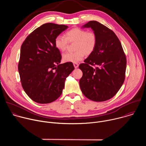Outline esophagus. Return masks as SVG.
<instances>
[{"mask_svg": "<svg viewBox=\"0 0 146 146\" xmlns=\"http://www.w3.org/2000/svg\"><path fill=\"white\" fill-rule=\"evenodd\" d=\"M73 65L75 68H77L78 67V64H77V63H74Z\"/></svg>", "mask_w": 146, "mask_h": 146, "instance_id": "esophagus-1", "label": "esophagus"}]
</instances>
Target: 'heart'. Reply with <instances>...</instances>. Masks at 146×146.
Returning <instances> with one entry per match:
<instances>
[{
	"label": "heart",
	"mask_w": 146,
	"mask_h": 146,
	"mask_svg": "<svg viewBox=\"0 0 146 146\" xmlns=\"http://www.w3.org/2000/svg\"><path fill=\"white\" fill-rule=\"evenodd\" d=\"M65 36L58 35L54 39V45L59 51H65L69 43H75L73 52H66L63 55V60L66 62H77L81 60L86 55H90L95 50L98 38L94 32H88L80 28H74L66 32Z\"/></svg>",
	"instance_id": "1"
}]
</instances>
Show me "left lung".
<instances>
[{
  "label": "left lung",
  "instance_id": "1",
  "mask_svg": "<svg viewBox=\"0 0 146 146\" xmlns=\"http://www.w3.org/2000/svg\"><path fill=\"white\" fill-rule=\"evenodd\" d=\"M82 27L91 28L98 42L94 52L79 65L82 72L80 88L91 100L106 101L113 98L123 84L126 56L119 40L110 29L96 21H91Z\"/></svg>",
  "mask_w": 146,
  "mask_h": 146
}]
</instances>
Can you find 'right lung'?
Here are the masks:
<instances>
[{"label": "right lung", "mask_w": 146, "mask_h": 146, "mask_svg": "<svg viewBox=\"0 0 146 146\" xmlns=\"http://www.w3.org/2000/svg\"><path fill=\"white\" fill-rule=\"evenodd\" d=\"M68 28L47 23L36 28L21 47L18 72L22 87L34 102L46 104L62 94L66 78L74 69L72 62L60 64L62 56L54 39Z\"/></svg>", "instance_id": "1"}]
</instances>
